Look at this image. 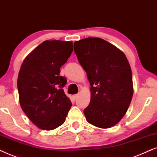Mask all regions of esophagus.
<instances>
[{
    "label": "esophagus",
    "instance_id": "34e87169",
    "mask_svg": "<svg viewBox=\"0 0 157 157\" xmlns=\"http://www.w3.org/2000/svg\"><path fill=\"white\" fill-rule=\"evenodd\" d=\"M79 97V94H76V95H73V98H74L75 100H76L77 98Z\"/></svg>",
    "mask_w": 157,
    "mask_h": 157
}]
</instances>
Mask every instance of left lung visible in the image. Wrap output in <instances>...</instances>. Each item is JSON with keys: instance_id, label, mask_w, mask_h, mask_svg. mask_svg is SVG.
I'll return each mask as SVG.
<instances>
[{"instance_id": "8db88e82", "label": "left lung", "mask_w": 157, "mask_h": 157, "mask_svg": "<svg viewBox=\"0 0 157 157\" xmlns=\"http://www.w3.org/2000/svg\"><path fill=\"white\" fill-rule=\"evenodd\" d=\"M74 51L90 82V102L84 110L86 120L98 128L113 127L126 114L133 97L128 59L121 50L100 38L75 41Z\"/></svg>"}]
</instances>
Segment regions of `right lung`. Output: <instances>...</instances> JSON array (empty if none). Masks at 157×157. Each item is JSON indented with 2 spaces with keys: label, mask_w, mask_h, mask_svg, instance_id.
Masks as SVG:
<instances>
[{
  "label": "right lung",
  "mask_w": 157,
  "mask_h": 157,
  "mask_svg": "<svg viewBox=\"0 0 157 157\" xmlns=\"http://www.w3.org/2000/svg\"><path fill=\"white\" fill-rule=\"evenodd\" d=\"M72 50V41H45L21 67L17 80L21 107L43 130H53L63 124L72 106L63 90L67 79L59 73Z\"/></svg>",
  "instance_id": "add662e5"
}]
</instances>
